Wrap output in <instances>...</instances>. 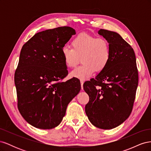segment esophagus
I'll use <instances>...</instances> for the list:
<instances>
[{
	"instance_id": "esophagus-1",
	"label": "esophagus",
	"mask_w": 151,
	"mask_h": 151,
	"mask_svg": "<svg viewBox=\"0 0 151 151\" xmlns=\"http://www.w3.org/2000/svg\"><path fill=\"white\" fill-rule=\"evenodd\" d=\"M83 84H84V80L81 79V88L83 89Z\"/></svg>"
}]
</instances>
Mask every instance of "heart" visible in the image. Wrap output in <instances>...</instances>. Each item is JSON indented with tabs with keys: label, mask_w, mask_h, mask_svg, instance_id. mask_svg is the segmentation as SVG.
Segmentation results:
<instances>
[{
	"label": "heart",
	"mask_w": 151,
	"mask_h": 151,
	"mask_svg": "<svg viewBox=\"0 0 151 151\" xmlns=\"http://www.w3.org/2000/svg\"><path fill=\"white\" fill-rule=\"evenodd\" d=\"M71 45L72 48L65 46L62 49L65 65L69 68L75 67L80 57L83 63L70 72L72 77L86 79L94 71H103L110 60V48L108 42L103 38L81 33L72 39Z\"/></svg>",
	"instance_id": "1"
}]
</instances>
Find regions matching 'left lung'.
<instances>
[{
  "instance_id": "obj_1",
  "label": "left lung",
  "mask_w": 151,
  "mask_h": 151,
  "mask_svg": "<svg viewBox=\"0 0 151 151\" xmlns=\"http://www.w3.org/2000/svg\"><path fill=\"white\" fill-rule=\"evenodd\" d=\"M98 33L109 43L110 60L95 78L83 84L89 97L85 111L93 125L107 130L121 125L130 116L139 75L130 45L115 32L101 29Z\"/></svg>"
}]
</instances>
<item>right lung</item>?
I'll return each instance as SVG.
<instances>
[{
	"label": "right lung",
	"instance_id": "1",
	"mask_svg": "<svg viewBox=\"0 0 151 151\" xmlns=\"http://www.w3.org/2000/svg\"><path fill=\"white\" fill-rule=\"evenodd\" d=\"M75 34L69 26L41 31L21 50L14 74L17 108L24 120L38 129L60 124L68 104L81 90L76 77L62 81L68 70L62 49Z\"/></svg>",
	"mask_w": 151,
	"mask_h": 151
}]
</instances>
